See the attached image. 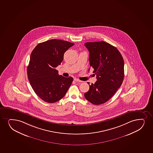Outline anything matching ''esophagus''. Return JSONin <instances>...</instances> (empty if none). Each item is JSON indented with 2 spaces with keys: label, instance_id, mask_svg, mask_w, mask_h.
<instances>
[{
  "label": "esophagus",
  "instance_id": "1",
  "mask_svg": "<svg viewBox=\"0 0 153 153\" xmlns=\"http://www.w3.org/2000/svg\"><path fill=\"white\" fill-rule=\"evenodd\" d=\"M74 80V81H76V82H82V81L80 80L79 79H77V78H75Z\"/></svg>",
  "mask_w": 153,
  "mask_h": 153
}]
</instances>
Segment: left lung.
Here are the masks:
<instances>
[{"label":"left lung","mask_w":153,"mask_h":153,"mask_svg":"<svg viewBox=\"0 0 153 153\" xmlns=\"http://www.w3.org/2000/svg\"><path fill=\"white\" fill-rule=\"evenodd\" d=\"M85 45L90 52V67L94 68L97 80L94 84L89 85L90 90L85 94V97L92 104H103L122 85L124 60L118 49L110 43L102 41L89 42Z\"/></svg>","instance_id":"1"}]
</instances>
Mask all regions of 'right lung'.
Here are the masks:
<instances>
[{
    "mask_svg": "<svg viewBox=\"0 0 153 153\" xmlns=\"http://www.w3.org/2000/svg\"><path fill=\"white\" fill-rule=\"evenodd\" d=\"M74 45L65 40H49L38 44L31 53L27 78L36 95L47 102H56L62 98L73 81L72 77L59 75L55 68Z\"/></svg>",
    "mask_w": 153,
    "mask_h": 153,
    "instance_id": "add662e5",
    "label": "right lung"
}]
</instances>
